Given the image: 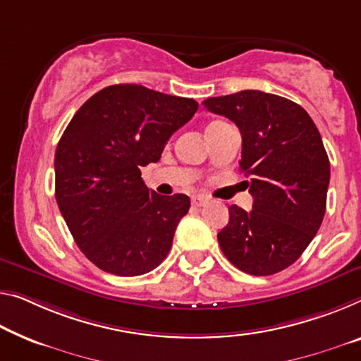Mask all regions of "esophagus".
I'll return each instance as SVG.
<instances>
[{
    "label": "esophagus",
    "instance_id": "obj_1",
    "mask_svg": "<svg viewBox=\"0 0 361 361\" xmlns=\"http://www.w3.org/2000/svg\"><path fill=\"white\" fill-rule=\"evenodd\" d=\"M208 203V197L204 195H195L192 197V204L193 207H204Z\"/></svg>",
    "mask_w": 361,
    "mask_h": 361
}]
</instances>
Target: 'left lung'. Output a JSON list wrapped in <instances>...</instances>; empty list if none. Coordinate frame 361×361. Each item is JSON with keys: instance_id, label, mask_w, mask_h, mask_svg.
Masks as SVG:
<instances>
[{"instance_id": "1", "label": "left lung", "mask_w": 361, "mask_h": 361, "mask_svg": "<svg viewBox=\"0 0 361 361\" xmlns=\"http://www.w3.org/2000/svg\"><path fill=\"white\" fill-rule=\"evenodd\" d=\"M203 104L238 127V166L252 177L253 209L229 207L221 250L243 273H279L300 258L324 218L331 168L319 132L300 104L273 93L242 90Z\"/></svg>"}]
</instances>
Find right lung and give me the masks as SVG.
<instances>
[{"label": "right lung", "mask_w": 361, "mask_h": 361, "mask_svg": "<svg viewBox=\"0 0 361 361\" xmlns=\"http://www.w3.org/2000/svg\"><path fill=\"white\" fill-rule=\"evenodd\" d=\"M197 109L192 98L119 84L88 98L66 127L54 154V195L77 247L99 269L140 276L169 253L190 198L149 192L140 168L161 158Z\"/></svg>", "instance_id": "add662e5"}]
</instances>
